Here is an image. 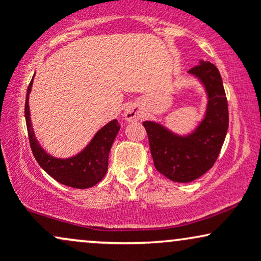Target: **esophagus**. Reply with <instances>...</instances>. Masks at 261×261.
<instances>
[{"instance_id": "esophagus-1", "label": "esophagus", "mask_w": 261, "mask_h": 261, "mask_svg": "<svg viewBox=\"0 0 261 261\" xmlns=\"http://www.w3.org/2000/svg\"><path fill=\"white\" fill-rule=\"evenodd\" d=\"M124 118L127 122L139 121V120H141V118H142V112H141L139 106L130 104V106H127L126 109H125Z\"/></svg>"}]
</instances>
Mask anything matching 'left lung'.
Listing matches in <instances>:
<instances>
[{
	"instance_id": "obj_1",
	"label": "left lung",
	"mask_w": 261,
	"mask_h": 261,
	"mask_svg": "<svg viewBox=\"0 0 261 261\" xmlns=\"http://www.w3.org/2000/svg\"><path fill=\"white\" fill-rule=\"evenodd\" d=\"M188 71L203 87L205 113L190 133L178 134L158 121H145L154 167L176 182H190L212 168L228 130V106L222 77L214 64L200 60Z\"/></svg>"
}]
</instances>
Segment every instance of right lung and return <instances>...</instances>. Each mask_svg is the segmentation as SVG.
Returning a JSON list of instances; mask_svg holds the SVG:
<instances>
[{
	"label": "right lung",
	"mask_w": 261,
	"mask_h": 261,
	"mask_svg": "<svg viewBox=\"0 0 261 261\" xmlns=\"http://www.w3.org/2000/svg\"><path fill=\"white\" fill-rule=\"evenodd\" d=\"M33 80L27 92L24 113L29 142H31V148L35 160L47 174L61 184L76 189L94 187L107 174L109 152L116 135L120 130V125L116 121V119H114L99 128L93 139L89 141L88 145L77 154L67 158L54 157L41 147L35 137L34 128L32 126L29 94L32 92Z\"/></svg>",
	"instance_id": "obj_1"
}]
</instances>
